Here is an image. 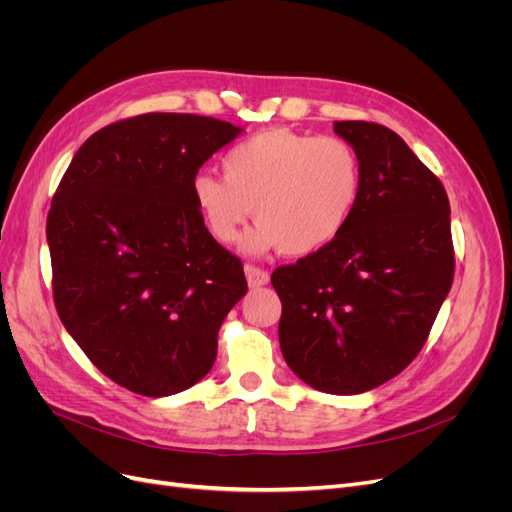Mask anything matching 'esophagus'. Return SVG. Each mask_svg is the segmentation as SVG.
I'll return each mask as SVG.
<instances>
[{
  "instance_id": "34e87169",
  "label": "esophagus",
  "mask_w": 512,
  "mask_h": 512,
  "mask_svg": "<svg viewBox=\"0 0 512 512\" xmlns=\"http://www.w3.org/2000/svg\"><path fill=\"white\" fill-rule=\"evenodd\" d=\"M245 280L250 284V288H262L269 284V273L265 269H260L256 265H245Z\"/></svg>"
}]
</instances>
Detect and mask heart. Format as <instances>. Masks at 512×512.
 <instances>
[{
    "label": "heart",
    "instance_id": "1",
    "mask_svg": "<svg viewBox=\"0 0 512 512\" xmlns=\"http://www.w3.org/2000/svg\"><path fill=\"white\" fill-rule=\"evenodd\" d=\"M365 192L359 149L339 136L271 128L232 147L224 177L198 173L192 181L196 209L218 243H235L241 226L247 252L280 250L309 256L348 228Z\"/></svg>",
    "mask_w": 512,
    "mask_h": 512
}]
</instances>
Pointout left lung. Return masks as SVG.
Segmentation results:
<instances>
[{"mask_svg": "<svg viewBox=\"0 0 512 512\" xmlns=\"http://www.w3.org/2000/svg\"><path fill=\"white\" fill-rule=\"evenodd\" d=\"M333 130L363 158L361 205L331 245L275 269L271 284L288 367L316 391L356 395L421 352L453 284L451 205L393 130L367 121Z\"/></svg>", "mask_w": 512, "mask_h": 512, "instance_id": "obj_1", "label": "left lung"}]
</instances>
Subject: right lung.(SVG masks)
<instances>
[{
  "label": "right lung",
  "instance_id": "right-lung-1",
  "mask_svg": "<svg viewBox=\"0 0 512 512\" xmlns=\"http://www.w3.org/2000/svg\"><path fill=\"white\" fill-rule=\"evenodd\" d=\"M243 130L188 113H147L91 134L53 196L46 241L66 331L104 376L145 397L203 380L218 331L247 292L215 241L192 181Z\"/></svg>",
  "mask_w": 512,
  "mask_h": 512
}]
</instances>
